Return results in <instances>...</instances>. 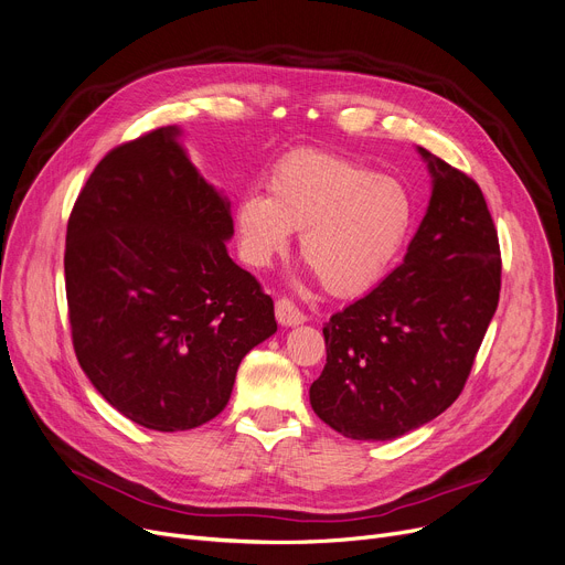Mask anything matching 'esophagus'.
<instances>
[{"mask_svg": "<svg viewBox=\"0 0 565 565\" xmlns=\"http://www.w3.org/2000/svg\"><path fill=\"white\" fill-rule=\"evenodd\" d=\"M275 313H277L279 324H284V328H295V324H302V322L307 320L305 311L295 307V302H290L288 298L277 300V305H275Z\"/></svg>", "mask_w": 565, "mask_h": 565, "instance_id": "esophagus-1", "label": "esophagus"}]
</instances>
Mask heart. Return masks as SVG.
Segmentation results:
<instances>
[{"label": "heart", "instance_id": "1", "mask_svg": "<svg viewBox=\"0 0 565 565\" xmlns=\"http://www.w3.org/2000/svg\"><path fill=\"white\" fill-rule=\"evenodd\" d=\"M263 194L235 203L237 247L267 267L300 233V254L322 288L352 298L373 288L396 260L412 226V199L390 175L320 151L279 160Z\"/></svg>", "mask_w": 565, "mask_h": 565}]
</instances>
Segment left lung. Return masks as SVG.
<instances>
[{
	"instance_id": "obj_1",
	"label": "left lung",
	"mask_w": 565,
	"mask_h": 565,
	"mask_svg": "<svg viewBox=\"0 0 565 565\" xmlns=\"http://www.w3.org/2000/svg\"><path fill=\"white\" fill-rule=\"evenodd\" d=\"M419 153L433 194L403 265L322 328L328 364L309 398L350 439H394L447 409L499 302V237L479 183Z\"/></svg>"
}]
</instances>
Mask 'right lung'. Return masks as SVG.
Returning a JSON list of instances; mask_svg holds the SVG:
<instances>
[{
  "instance_id": "right-lung-1",
  "label": "right lung",
  "mask_w": 565,
  "mask_h": 565,
  "mask_svg": "<svg viewBox=\"0 0 565 565\" xmlns=\"http://www.w3.org/2000/svg\"><path fill=\"white\" fill-rule=\"evenodd\" d=\"M175 128L111 148L68 217L66 300L82 371L130 422L190 430L226 407L275 302L226 254L228 201Z\"/></svg>"
}]
</instances>
